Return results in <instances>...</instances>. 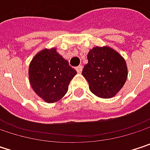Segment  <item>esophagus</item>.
Wrapping results in <instances>:
<instances>
[{
  "instance_id": "1",
  "label": "esophagus",
  "mask_w": 150,
  "mask_h": 150,
  "mask_svg": "<svg viewBox=\"0 0 150 150\" xmlns=\"http://www.w3.org/2000/svg\"><path fill=\"white\" fill-rule=\"evenodd\" d=\"M75 70L77 71L78 74H81V71H82V66H78V67H76V68H75Z\"/></svg>"
}]
</instances>
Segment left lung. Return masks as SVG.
Here are the masks:
<instances>
[{
  "mask_svg": "<svg viewBox=\"0 0 150 150\" xmlns=\"http://www.w3.org/2000/svg\"><path fill=\"white\" fill-rule=\"evenodd\" d=\"M82 75L88 82L90 91L100 98H112L123 87L128 77L124 58L114 48L95 47L88 54V63Z\"/></svg>",
  "mask_w": 150,
  "mask_h": 150,
  "instance_id": "8db88e82",
  "label": "left lung"
}]
</instances>
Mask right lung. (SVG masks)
<instances>
[{"instance_id":"add662e5","label":"right lung","mask_w":150,"mask_h":150,"mask_svg":"<svg viewBox=\"0 0 150 150\" xmlns=\"http://www.w3.org/2000/svg\"><path fill=\"white\" fill-rule=\"evenodd\" d=\"M75 75L76 71L55 47L39 51L28 68L31 88L47 103H56L66 95L69 82Z\"/></svg>"}]
</instances>
